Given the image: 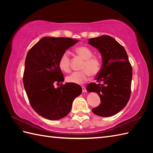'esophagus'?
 I'll list each match as a JSON object with an SVG mask.
<instances>
[{
  "mask_svg": "<svg viewBox=\"0 0 153 153\" xmlns=\"http://www.w3.org/2000/svg\"><path fill=\"white\" fill-rule=\"evenodd\" d=\"M82 91H83V93H85V92H87V90H86V88L84 86H82Z\"/></svg>",
  "mask_w": 153,
  "mask_h": 153,
  "instance_id": "esophagus-1",
  "label": "esophagus"
}]
</instances>
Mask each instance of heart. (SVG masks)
<instances>
[{
    "mask_svg": "<svg viewBox=\"0 0 153 153\" xmlns=\"http://www.w3.org/2000/svg\"><path fill=\"white\" fill-rule=\"evenodd\" d=\"M76 53L84 60L81 71H75L66 77V82L82 84L89 80L91 76H96L101 69V62L99 58L93 56V52L89 48L85 46H79L76 48ZM59 67L60 69L69 72L70 71V58L67 52L62 55L59 60Z\"/></svg>",
    "mask_w": 153,
    "mask_h": 153,
    "instance_id": "heart-1",
    "label": "heart"
}]
</instances>
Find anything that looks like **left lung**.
Wrapping results in <instances>:
<instances>
[{
  "label": "left lung",
  "mask_w": 153,
  "mask_h": 153,
  "mask_svg": "<svg viewBox=\"0 0 153 153\" xmlns=\"http://www.w3.org/2000/svg\"><path fill=\"white\" fill-rule=\"evenodd\" d=\"M88 43L102 56V67L96 80L87 87L88 92H96L101 103L92 109L96 115L110 117L126 106L131 95L132 68L125 48L109 35L91 38Z\"/></svg>",
  "instance_id": "left-lung-1"
}]
</instances>
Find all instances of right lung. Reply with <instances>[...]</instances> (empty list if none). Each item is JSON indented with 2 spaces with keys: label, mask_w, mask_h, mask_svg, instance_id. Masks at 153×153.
Masks as SVG:
<instances>
[{
  "label": "right lung",
  "mask_w": 153,
  "mask_h": 153,
  "mask_svg": "<svg viewBox=\"0 0 153 153\" xmlns=\"http://www.w3.org/2000/svg\"><path fill=\"white\" fill-rule=\"evenodd\" d=\"M79 40L68 37H45L28 51L25 61L24 85L32 108L39 115L58 120L70 113L73 100L80 95L79 85L64 82L59 60Z\"/></svg>",
  "instance_id": "right-lung-1"
}]
</instances>
